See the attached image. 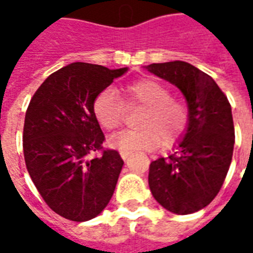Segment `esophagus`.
<instances>
[{
  "label": "esophagus",
  "mask_w": 253,
  "mask_h": 253,
  "mask_svg": "<svg viewBox=\"0 0 253 253\" xmlns=\"http://www.w3.org/2000/svg\"><path fill=\"white\" fill-rule=\"evenodd\" d=\"M128 156H130V153H128V152H121V157L123 160L128 159Z\"/></svg>",
  "instance_id": "34e87169"
}]
</instances>
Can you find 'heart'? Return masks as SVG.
Listing matches in <instances>:
<instances>
[{
	"label": "heart",
	"mask_w": 253,
	"mask_h": 253,
	"mask_svg": "<svg viewBox=\"0 0 253 253\" xmlns=\"http://www.w3.org/2000/svg\"><path fill=\"white\" fill-rule=\"evenodd\" d=\"M127 105H139L143 111L138 119L141 130H125L110 138L112 148L121 152H149L161 145L170 146L183 135L188 125L186 105L170 97L169 89L159 81L143 78L123 88ZM125 103L114 89L101 90L93 101L96 119L107 130L121 126Z\"/></svg>",
	"instance_id": "1"
}]
</instances>
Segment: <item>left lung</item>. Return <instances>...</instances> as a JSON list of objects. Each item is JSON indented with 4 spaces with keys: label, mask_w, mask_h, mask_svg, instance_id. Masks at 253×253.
Returning <instances> with one entry per match:
<instances>
[{
    "label": "left lung",
    "mask_w": 253,
    "mask_h": 253,
    "mask_svg": "<svg viewBox=\"0 0 253 253\" xmlns=\"http://www.w3.org/2000/svg\"><path fill=\"white\" fill-rule=\"evenodd\" d=\"M180 89L188 107V125L175 153L154 160L149 187L168 211H199L217 196L232 163L234 126L232 107L209 74L183 61L145 66Z\"/></svg>",
    "instance_id": "obj_1"
}]
</instances>
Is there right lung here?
Here are the masks:
<instances>
[{"label":"right lung","instance_id":"right-lung-1","mask_svg":"<svg viewBox=\"0 0 253 253\" xmlns=\"http://www.w3.org/2000/svg\"><path fill=\"white\" fill-rule=\"evenodd\" d=\"M128 69L74 62L46 78L25 112L23 149L31 179L52 211L85 222L114 195L123 160L103 150L104 134L93 112L96 96Z\"/></svg>","mask_w":253,"mask_h":253}]
</instances>
